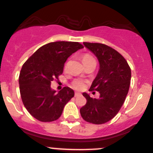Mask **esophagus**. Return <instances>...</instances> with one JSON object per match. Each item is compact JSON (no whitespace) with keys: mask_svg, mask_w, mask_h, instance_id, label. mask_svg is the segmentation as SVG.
Returning a JSON list of instances; mask_svg holds the SVG:
<instances>
[{"mask_svg":"<svg viewBox=\"0 0 153 153\" xmlns=\"http://www.w3.org/2000/svg\"><path fill=\"white\" fill-rule=\"evenodd\" d=\"M81 93H79V92H75V97H78V96H80L81 95Z\"/></svg>","mask_w":153,"mask_h":153,"instance_id":"1","label":"esophagus"}]
</instances>
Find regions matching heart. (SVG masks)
<instances>
[{"instance_id": "b5f03b06", "label": "heart", "mask_w": 153, "mask_h": 153, "mask_svg": "<svg viewBox=\"0 0 153 153\" xmlns=\"http://www.w3.org/2000/svg\"><path fill=\"white\" fill-rule=\"evenodd\" d=\"M81 59H82V62H83V65H84L85 64L87 63V62H90V61L94 60V59L92 57V56L87 53L83 54V55L82 56ZM66 67H67V64H66L65 66H64V68H66ZM85 83H86V82H85V81H83V80L75 79L72 82V86L74 89L81 90L83 89V88H84Z\"/></svg>"}]
</instances>
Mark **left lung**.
Returning <instances> with one entry per match:
<instances>
[{
    "label": "left lung",
    "instance_id": "obj_1",
    "mask_svg": "<svg viewBox=\"0 0 153 153\" xmlns=\"http://www.w3.org/2000/svg\"><path fill=\"white\" fill-rule=\"evenodd\" d=\"M98 59L100 70L89 91H99V99L83 93L86 105L80 109L82 118L100 125L110 121L120 111L125 100L131 78V67L121 54L102 43L83 42Z\"/></svg>",
    "mask_w": 153,
    "mask_h": 153
}]
</instances>
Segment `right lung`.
<instances>
[{
    "mask_svg": "<svg viewBox=\"0 0 153 153\" xmlns=\"http://www.w3.org/2000/svg\"><path fill=\"white\" fill-rule=\"evenodd\" d=\"M83 48L76 42H50L39 48L23 64L19 76L20 96L27 111L39 121L58 120L64 105L74 97L70 87L65 86L56 93L51 85L62 74L68 57Z\"/></svg>",
    "mask_w": 153,
    "mask_h": 153,
    "instance_id": "add662e5",
    "label": "right lung"
}]
</instances>
